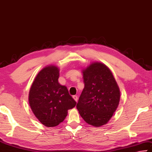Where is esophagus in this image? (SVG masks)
Segmentation results:
<instances>
[{"label": "esophagus", "instance_id": "34e87169", "mask_svg": "<svg viewBox=\"0 0 152 152\" xmlns=\"http://www.w3.org/2000/svg\"><path fill=\"white\" fill-rule=\"evenodd\" d=\"M73 99H75V101L77 102V100H78V97H77V96H73Z\"/></svg>", "mask_w": 152, "mask_h": 152}]
</instances>
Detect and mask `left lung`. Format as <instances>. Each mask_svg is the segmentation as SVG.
Segmentation results:
<instances>
[{"mask_svg":"<svg viewBox=\"0 0 152 152\" xmlns=\"http://www.w3.org/2000/svg\"><path fill=\"white\" fill-rule=\"evenodd\" d=\"M85 87L77 108L87 123L96 127L106 124L120 101V90L112 72L105 64L93 63L83 70Z\"/></svg>","mask_w":152,"mask_h":152,"instance_id":"obj_1","label":"left lung"}]
</instances>
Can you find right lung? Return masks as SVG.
<instances>
[{
	"mask_svg": "<svg viewBox=\"0 0 152 152\" xmlns=\"http://www.w3.org/2000/svg\"><path fill=\"white\" fill-rule=\"evenodd\" d=\"M58 67H44L36 75L29 93L32 112L39 121L48 127L62 123L68 110L74 108L77 104L66 87L58 83Z\"/></svg>",
	"mask_w": 152,
	"mask_h": 152,
	"instance_id": "1",
	"label": "right lung"
}]
</instances>
